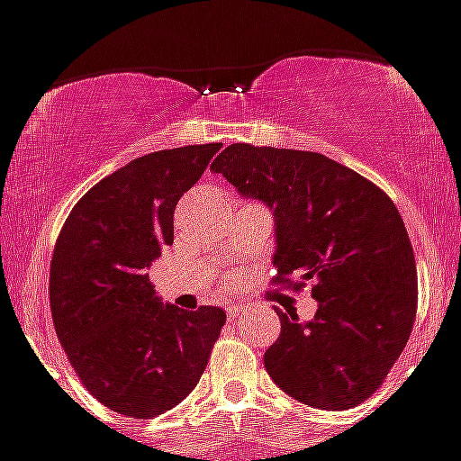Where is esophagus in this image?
Wrapping results in <instances>:
<instances>
[{"instance_id":"obj_1","label":"esophagus","mask_w":461,"mask_h":461,"mask_svg":"<svg viewBox=\"0 0 461 461\" xmlns=\"http://www.w3.org/2000/svg\"><path fill=\"white\" fill-rule=\"evenodd\" d=\"M225 311H227V315H230V320H234V318H239V315L246 313L248 308L241 306V303H230V306H227Z\"/></svg>"}]
</instances>
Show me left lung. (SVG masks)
<instances>
[{"label":"left lung","mask_w":461,"mask_h":461,"mask_svg":"<svg viewBox=\"0 0 461 461\" xmlns=\"http://www.w3.org/2000/svg\"><path fill=\"white\" fill-rule=\"evenodd\" d=\"M211 169L274 211L276 285L313 283L311 322L276 308L280 336L264 352L267 374L306 406L366 402L406 348L418 311L413 246L394 202L308 150L231 143Z\"/></svg>","instance_id":"obj_1"}]
</instances>
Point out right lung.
<instances>
[{
  "label": "right lung",
  "instance_id": "obj_1",
  "mask_svg": "<svg viewBox=\"0 0 461 461\" xmlns=\"http://www.w3.org/2000/svg\"><path fill=\"white\" fill-rule=\"evenodd\" d=\"M222 143L143 155L78 199L50 259L55 334L86 390L120 415L148 420L194 390L225 311L162 303L150 264L174 243V211Z\"/></svg>",
  "mask_w": 461,
  "mask_h": 461
}]
</instances>
